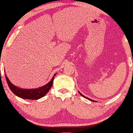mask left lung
Wrapping results in <instances>:
<instances>
[{"instance_id":"1","label":"left lung","mask_w":133,"mask_h":133,"mask_svg":"<svg viewBox=\"0 0 133 133\" xmlns=\"http://www.w3.org/2000/svg\"><path fill=\"white\" fill-rule=\"evenodd\" d=\"M79 94H81V95L82 96H83V97H85V98L88 99H89V100H90V101H93L92 99H89V98H88V97H86V96H84V95H82V94H81V93L80 92H79Z\"/></svg>"}]
</instances>
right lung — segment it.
Segmentation results:
<instances>
[{"label": "right lung", "instance_id": "obj_1", "mask_svg": "<svg viewBox=\"0 0 133 133\" xmlns=\"http://www.w3.org/2000/svg\"><path fill=\"white\" fill-rule=\"evenodd\" d=\"M56 76L55 74L54 76ZM54 76L52 78L51 81L45 85L44 86L41 87V88H37V89H21V88H17L12 84L9 79L7 78V76L5 75V79L7 81V84L11 90L12 92L14 94H16L18 97H21L22 99H31V100H37L41 97H44L47 92L51 89L52 85L53 84V81H54Z\"/></svg>", "mask_w": 133, "mask_h": 133}]
</instances>
